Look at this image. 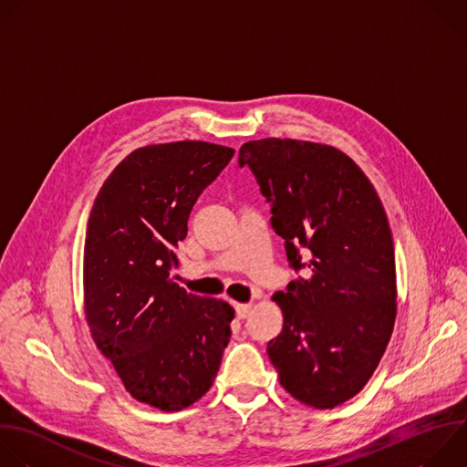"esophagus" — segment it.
Here are the masks:
<instances>
[{
    "instance_id": "34e87169",
    "label": "esophagus",
    "mask_w": 467,
    "mask_h": 467,
    "mask_svg": "<svg viewBox=\"0 0 467 467\" xmlns=\"http://www.w3.org/2000/svg\"><path fill=\"white\" fill-rule=\"evenodd\" d=\"M251 309H253L251 304H236L234 306V312H236L238 319H247L249 314H251Z\"/></svg>"
}]
</instances>
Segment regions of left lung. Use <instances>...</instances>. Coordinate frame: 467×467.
Instances as JSON below:
<instances>
[{
    "label": "left lung",
    "mask_w": 467,
    "mask_h": 467,
    "mask_svg": "<svg viewBox=\"0 0 467 467\" xmlns=\"http://www.w3.org/2000/svg\"><path fill=\"white\" fill-rule=\"evenodd\" d=\"M238 165L256 178L289 267L306 269L273 296L284 327L267 356L293 398L332 409L367 385L392 334L396 262L385 209L334 146L251 140Z\"/></svg>",
    "instance_id": "8db88e82"
}]
</instances>
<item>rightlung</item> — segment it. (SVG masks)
<instances>
[{
  "mask_svg": "<svg viewBox=\"0 0 467 467\" xmlns=\"http://www.w3.org/2000/svg\"><path fill=\"white\" fill-rule=\"evenodd\" d=\"M234 150L203 140L131 151L100 187L86 233L84 300L95 345L126 390L180 410L213 385L234 309L187 293L171 271L200 194Z\"/></svg>",
  "mask_w": 467,
  "mask_h": 467,
  "instance_id": "right-lung-1",
  "label": "right lung"
}]
</instances>
